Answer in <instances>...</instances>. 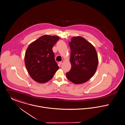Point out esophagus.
I'll return each instance as SVG.
<instances>
[{
	"mask_svg": "<svg viewBox=\"0 0 125 125\" xmlns=\"http://www.w3.org/2000/svg\"><path fill=\"white\" fill-rule=\"evenodd\" d=\"M63 61L62 60V61L61 62H59V64H61V65H62V64L63 63Z\"/></svg>",
	"mask_w": 125,
	"mask_h": 125,
	"instance_id": "34e87169",
	"label": "esophagus"
}]
</instances>
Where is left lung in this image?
Wrapping results in <instances>:
<instances>
[{"label": "left lung", "instance_id": "obj_1", "mask_svg": "<svg viewBox=\"0 0 125 125\" xmlns=\"http://www.w3.org/2000/svg\"><path fill=\"white\" fill-rule=\"evenodd\" d=\"M71 68L66 73L68 80L80 84L88 81L97 70L98 58L95 48L81 36H74L69 43Z\"/></svg>", "mask_w": 125, "mask_h": 125}]
</instances>
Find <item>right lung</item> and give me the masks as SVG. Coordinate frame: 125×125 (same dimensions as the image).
<instances>
[{"instance_id":"add662e5","label":"right lung","mask_w":125,"mask_h":125,"mask_svg":"<svg viewBox=\"0 0 125 125\" xmlns=\"http://www.w3.org/2000/svg\"><path fill=\"white\" fill-rule=\"evenodd\" d=\"M59 38L57 36L44 35L28 47L25 54V64L30 76L36 82H48L58 70L52 48Z\"/></svg>"}]
</instances>
